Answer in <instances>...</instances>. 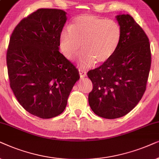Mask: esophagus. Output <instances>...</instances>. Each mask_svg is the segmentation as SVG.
I'll return each mask as SVG.
<instances>
[{
  "instance_id": "34e87169",
  "label": "esophagus",
  "mask_w": 159,
  "mask_h": 159,
  "mask_svg": "<svg viewBox=\"0 0 159 159\" xmlns=\"http://www.w3.org/2000/svg\"><path fill=\"white\" fill-rule=\"evenodd\" d=\"M79 74H80V77L81 78H84L86 75V72L81 70H79Z\"/></svg>"
}]
</instances>
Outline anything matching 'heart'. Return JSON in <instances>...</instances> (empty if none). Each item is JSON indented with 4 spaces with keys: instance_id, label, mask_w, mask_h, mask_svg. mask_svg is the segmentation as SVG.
<instances>
[{
    "instance_id": "obj_1",
    "label": "heart",
    "mask_w": 159,
    "mask_h": 159,
    "mask_svg": "<svg viewBox=\"0 0 159 159\" xmlns=\"http://www.w3.org/2000/svg\"><path fill=\"white\" fill-rule=\"evenodd\" d=\"M121 38V27L116 21L81 14L61 31L60 48L67 58L73 59L82 46L80 64L89 67L94 62L101 65L107 62L118 50Z\"/></svg>"
}]
</instances>
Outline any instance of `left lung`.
Masks as SVG:
<instances>
[{
	"label": "left lung",
	"instance_id": "1",
	"mask_svg": "<svg viewBox=\"0 0 159 159\" xmlns=\"http://www.w3.org/2000/svg\"><path fill=\"white\" fill-rule=\"evenodd\" d=\"M122 30L118 50L105 63L87 73L93 84L89 104L96 115L107 119L132 111L146 90L151 65L149 39L132 16H116Z\"/></svg>",
	"mask_w": 159,
	"mask_h": 159
}]
</instances>
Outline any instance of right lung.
<instances>
[{
  "instance_id": "obj_1",
  "label": "right lung",
  "mask_w": 159,
  "mask_h": 159,
  "mask_svg": "<svg viewBox=\"0 0 159 159\" xmlns=\"http://www.w3.org/2000/svg\"><path fill=\"white\" fill-rule=\"evenodd\" d=\"M66 12L39 8L20 21L6 52L10 86L20 104L41 118L64 111L79 79L75 65L59 52Z\"/></svg>"
}]
</instances>
